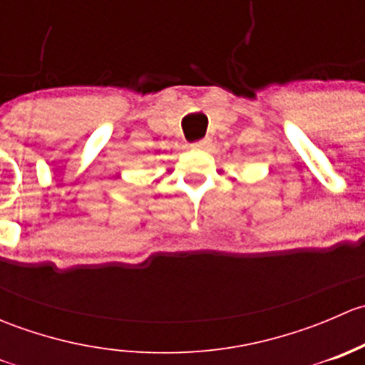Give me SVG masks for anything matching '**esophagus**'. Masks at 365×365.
I'll return each instance as SVG.
<instances>
[{"mask_svg": "<svg viewBox=\"0 0 365 365\" xmlns=\"http://www.w3.org/2000/svg\"><path fill=\"white\" fill-rule=\"evenodd\" d=\"M192 146H194V148H197V150H205V148H208V146H210V139H208V138L200 139V141L194 143Z\"/></svg>", "mask_w": 365, "mask_h": 365, "instance_id": "1", "label": "esophagus"}]
</instances>
